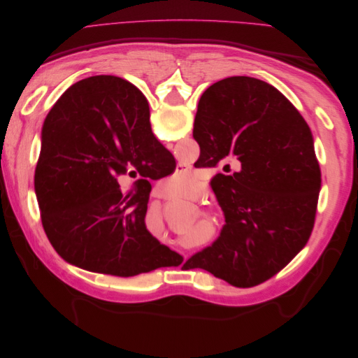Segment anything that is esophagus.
<instances>
[{"label":"esophagus","instance_id":"34e87169","mask_svg":"<svg viewBox=\"0 0 358 358\" xmlns=\"http://www.w3.org/2000/svg\"><path fill=\"white\" fill-rule=\"evenodd\" d=\"M155 197H159V199H169L167 194H166L164 191H162L161 188H157V189H155Z\"/></svg>","mask_w":358,"mask_h":358}]
</instances>
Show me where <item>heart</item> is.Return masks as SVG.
Here are the masks:
<instances>
[{"label": "heart", "instance_id": "obj_1", "mask_svg": "<svg viewBox=\"0 0 358 358\" xmlns=\"http://www.w3.org/2000/svg\"><path fill=\"white\" fill-rule=\"evenodd\" d=\"M196 179L191 175H185V173H173L166 180H162V187L173 197L189 196L196 189Z\"/></svg>", "mask_w": 358, "mask_h": 358}]
</instances>
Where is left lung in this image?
Masks as SVG:
<instances>
[{"label":"left lung","mask_w":358,"mask_h":358,"mask_svg":"<svg viewBox=\"0 0 358 358\" xmlns=\"http://www.w3.org/2000/svg\"><path fill=\"white\" fill-rule=\"evenodd\" d=\"M192 136L213 166L239 161L241 170L216 176L227 224L189 262L233 287H255L282 270L312 233L321 171L310 128L275 86L233 76L203 92Z\"/></svg>","instance_id":"left-lung-1"}]
</instances>
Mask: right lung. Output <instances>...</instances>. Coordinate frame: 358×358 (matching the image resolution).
<instances>
[{
	"label": "right lung",
	"instance_id": "obj_1",
	"mask_svg": "<svg viewBox=\"0 0 358 358\" xmlns=\"http://www.w3.org/2000/svg\"><path fill=\"white\" fill-rule=\"evenodd\" d=\"M167 159L134 85L104 74L71 85L43 122L34 176L43 229L59 257L121 278L179 266L182 257L146 230L149 182L122 192L116 179L145 176Z\"/></svg>",
	"mask_w": 358,
	"mask_h": 358
}]
</instances>
